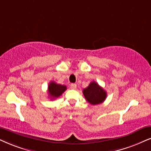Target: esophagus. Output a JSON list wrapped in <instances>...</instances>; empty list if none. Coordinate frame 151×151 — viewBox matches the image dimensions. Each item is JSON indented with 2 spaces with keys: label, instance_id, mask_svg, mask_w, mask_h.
I'll return each mask as SVG.
<instances>
[{
  "label": "esophagus",
  "instance_id": "34e87169",
  "mask_svg": "<svg viewBox=\"0 0 151 151\" xmlns=\"http://www.w3.org/2000/svg\"><path fill=\"white\" fill-rule=\"evenodd\" d=\"M70 88H71L72 89H76L77 88V84H76V83H71Z\"/></svg>",
  "mask_w": 151,
  "mask_h": 151
}]
</instances>
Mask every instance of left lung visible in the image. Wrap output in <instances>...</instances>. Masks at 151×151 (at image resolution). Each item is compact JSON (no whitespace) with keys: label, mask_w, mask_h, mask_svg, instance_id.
Masks as SVG:
<instances>
[{"label":"left lung","mask_w":151,"mask_h":151,"mask_svg":"<svg viewBox=\"0 0 151 151\" xmlns=\"http://www.w3.org/2000/svg\"><path fill=\"white\" fill-rule=\"evenodd\" d=\"M83 93L87 102L93 105L101 104L106 98V91L95 81H92L88 86L83 89Z\"/></svg>","instance_id":"left-lung-1"}]
</instances>
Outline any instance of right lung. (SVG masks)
Segmentation results:
<instances>
[{
	"label": "right lung",
	"instance_id": "1",
	"mask_svg": "<svg viewBox=\"0 0 151 151\" xmlns=\"http://www.w3.org/2000/svg\"><path fill=\"white\" fill-rule=\"evenodd\" d=\"M67 87L64 85L57 84L56 82L51 81L48 86V93L51 100L60 97L65 91Z\"/></svg>",
	"mask_w": 151,
	"mask_h": 151
}]
</instances>
